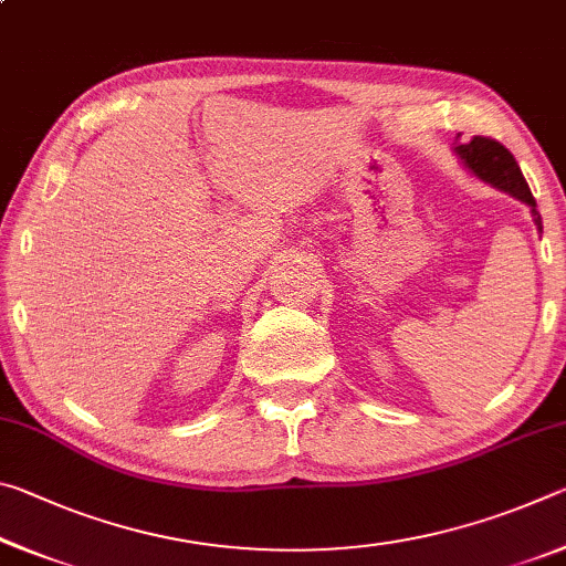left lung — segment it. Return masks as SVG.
<instances>
[{"label": "left lung", "mask_w": 566, "mask_h": 566, "mask_svg": "<svg viewBox=\"0 0 566 566\" xmlns=\"http://www.w3.org/2000/svg\"><path fill=\"white\" fill-rule=\"evenodd\" d=\"M454 149L479 179L490 181V185H494L496 189L510 191L512 197L530 205L534 214V224L542 232V217L536 212V202L530 191V185H526L522 169L516 165V159L512 157L510 149L492 137H474L469 142H457Z\"/></svg>", "instance_id": "1"}]
</instances>
